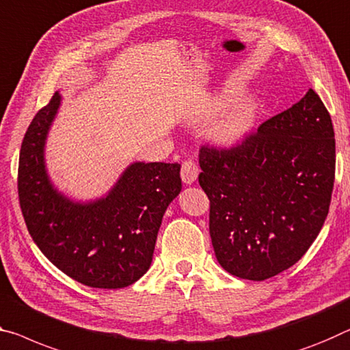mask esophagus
Masks as SVG:
<instances>
[{
  "label": "esophagus",
  "mask_w": 350,
  "mask_h": 350,
  "mask_svg": "<svg viewBox=\"0 0 350 350\" xmlns=\"http://www.w3.org/2000/svg\"><path fill=\"white\" fill-rule=\"evenodd\" d=\"M198 174H199V168L193 160H185V162L182 163L180 176H182V180H184V184L190 185L193 182H196Z\"/></svg>",
  "instance_id": "esophagus-1"
}]
</instances>
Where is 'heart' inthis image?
I'll return each mask as SVG.
<instances>
[{
    "label": "heart",
    "instance_id": "b5f03b06",
    "mask_svg": "<svg viewBox=\"0 0 350 350\" xmlns=\"http://www.w3.org/2000/svg\"><path fill=\"white\" fill-rule=\"evenodd\" d=\"M234 93V88H227L210 99L196 116L198 121L210 120L205 126L207 137L223 148L240 143L251 131L257 113V103L252 96H243L226 107Z\"/></svg>",
    "mask_w": 350,
    "mask_h": 350
}]
</instances>
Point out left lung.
<instances>
[{"mask_svg":"<svg viewBox=\"0 0 350 350\" xmlns=\"http://www.w3.org/2000/svg\"><path fill=\"white\" fill-rule=\"evenodd\" d=\"M199 185L210 199V237L232 275L266 280L302 258L329 213L335 132L310 88L230 149L202 146Z\"/></svg>","mask_w":350,"mask_h":350,"instance_id":"obj_1","label":"left lung"}]
</instances>
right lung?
<instances>
[{"label": "right lung", "instance_id": "1", "mask_svg": "<svg viewBox=\"0 0 350 350\" xmlns=\"http://www.w3.org/2000/svg\"><path fill=\"white\" fill-rule=\"evenodd\" d=\"M62 96L54 93L27 127L18 163V198L38 249L71 279L92 288L129 286L152 262L165 210L182 190L180 165L131 163L103 198L75 201L49 179L48 132Z\"/></svg>", "mask_w": 350, "mask_h": 350}]
</instances>
